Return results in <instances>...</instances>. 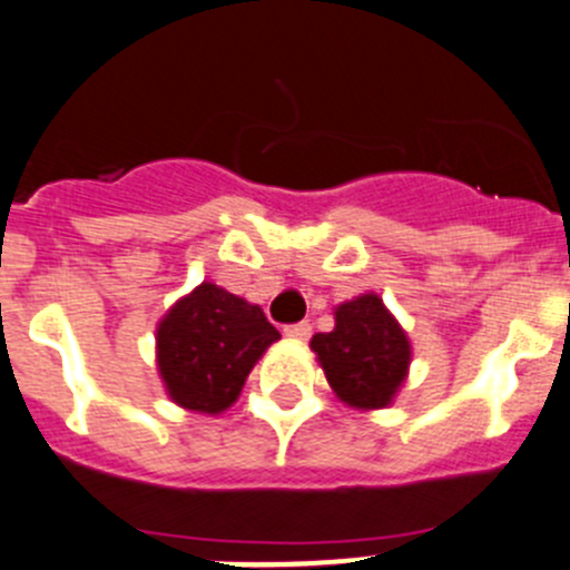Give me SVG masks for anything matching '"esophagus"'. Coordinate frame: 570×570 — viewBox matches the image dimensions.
Listing matches in <instances>:
<instances>
[{
	"label": "esophagus",
	"mask_w": 570,
	"mask_h": 570,
	"mask_svg": "<svg viewBox=\"0 0 570 570\" xmlns=\"http://www.w3.org/2000/svg\"><path fill=\"white\" fill-rule=\"evenodd\" d=\"M311 333H313V327L307 322L288 324V327H285V335H288V338H296V341H307L311 338Z\"/></svg>",
	"instance_id": "esophagus-1"
}]
</instances>
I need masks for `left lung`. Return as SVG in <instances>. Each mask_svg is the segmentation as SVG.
<instances>
[{
    "mask_svg": "<svg viewBox=\"0 0 570 570\" xmlns=\"http://www.w3.org/2000/svg\"><path fill=\"white\" fill-rule=\"evenodd\" d=\"M311 350L335 397L352 409H386L409 375L411 341L377 294L335 307V327L313 335Z\"/></svg>",
    "mask_w": 570,
    "mask_h": 570,
    "instance_id": "obj_1",
    "label": "left lung"
}]
</instances>
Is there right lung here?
<instances>
[{"label":"right lung","instance_id":"add662e5","mask_svg":"<svg viewBox=\"0 0 570 570\" xmlns=\"http://www.w3.org/2000/svg\"><path fill=\"white\" fill-rule=\"evenodd\" d=\"M276 338L259 305L200 282L156 327V363L173 403L220 414L240 397L248 372Z\"/></svg>","mask_w":570,"mask_h":570}]
</instances>
